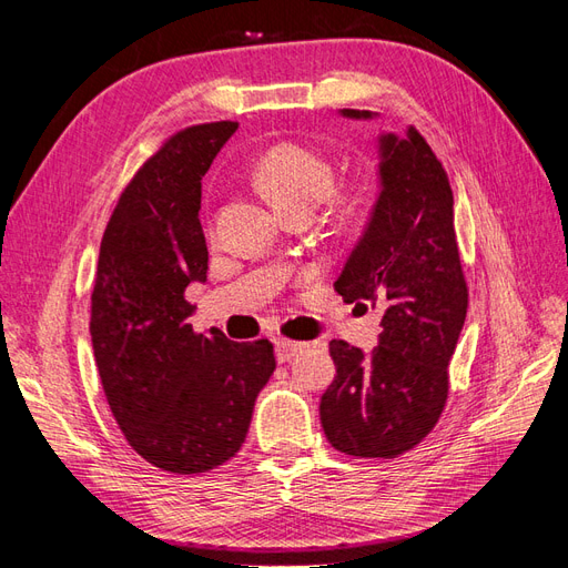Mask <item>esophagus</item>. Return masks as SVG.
<instances>
[{
	"label": "esophagus",
	"instance_id": "1",
	"mask_svg": "<svg viewBox=\"0 0 568 568\" xmlns=\"http://www.w3.org/2000/svg\"><path fill=\"white\" fill-rule=\"evenodd\" d=\"M301 348H303V343H298V341H288V338L274 341V355H277L280 363H288V359L294 357Z\"/></svg>",
	"mask_w": 568,
	"mask_h": 568
}]
</instances>
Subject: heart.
<instances>
[{
	"label": "heart",
	"mask_w": 568,
	"mask_h": 568,
	"mask_svg": "<svg viewBox=\"0 0 568 568\" xmlns=\"http://www.w3.org/2000/svg\"><path fill=\"white\" fill-rule=\"evenodd\" d=\"M253 180L282 211H315L332 194L334 168L320 151L284 142L257 156Z\"/></svg>",
	"instance_id": "1"
}]
</instances>
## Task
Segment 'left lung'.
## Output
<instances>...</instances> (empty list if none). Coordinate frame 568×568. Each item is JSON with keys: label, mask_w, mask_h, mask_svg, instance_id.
Wrapping results in <instances>:
<instances>
[{"label": "left lung", "mask_w": 568, "mask_h": 568, "mask_svg": "<svg viewBox=\"0 0 568 568\" xmlns=\"http://www.w3.org/2000/svg\"><path fill=\"white\" fill-rule=\"evenodd\" d=\"M376 149L379 196L334 288L346 303L382 307L379 346L367 355L346 341L329 343L336 376L320 400V419L336 450L390 459L422 443L440 417L469 294L453 189L436 153L415 128L405 136L382 132Z\"/></svg>", "instance_id": "1"}]
</instances>
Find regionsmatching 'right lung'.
I'll list each match as a JSON object with an SVG mask.
<instances>
[{
	"mask_svg": "<svg viewBox=\"0 0 568 568\" xmlns=\"http://www.w3.org/2000/svg\"><path fill=\"white\" fill-rule=\"evenodd\" d=\"M236 128L220 120L170 136L120 194L99 248L90 334L101 386L132 450L173 474L239 453L277 367L267 338L196 334L184 301L209 272L201 178Z\"/></svg>",
	"mask_w": 568,
	"mask_h": 568,
	"instance_id": "add662e5",
	"label": "right lung"
}]
</instances>
